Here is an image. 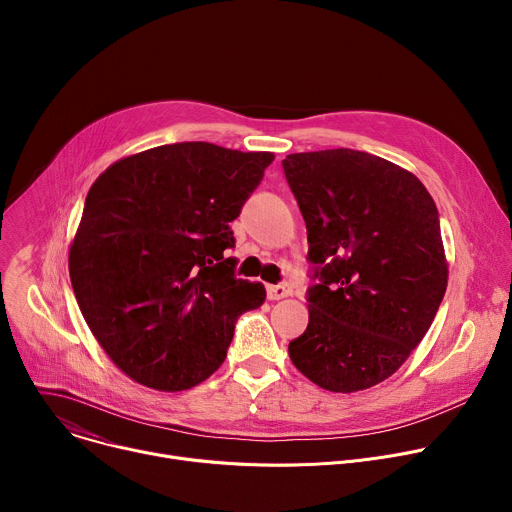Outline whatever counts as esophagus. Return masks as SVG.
Segmentation results:
<instances>
[{"mask_svg": "<svg viewBox=\"0 0 512 512\" xmlns=\"http://www.w3.org/2000/svg\"><path fill=\"white\" fill-rule=\"evenodd\" d=\"M291 296V285L287 281H281L277 285H267V298L269 300H281Z\"/></svg>", "mask_w": 512, "mask_h": 512, "instance_id": "esophagus-1", "label": "esophagus"}]
</instances>
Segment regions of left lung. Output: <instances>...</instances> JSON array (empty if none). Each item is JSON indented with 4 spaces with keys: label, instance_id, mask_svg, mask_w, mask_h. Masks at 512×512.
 Listing matches in <instances>:
<instances>
[{
    "label": "left lung",
    "instance_id": "obj_1",
    "mask_svg": "<svg viewBox=\"0 0 512 512\" xmlns=\"http://www.w3.org/2000/svg\"><path fill=\"white\" fill-rule=\"evenodd\" d=\"M281 166L316 281L289 358L326 391L369 389L407 360L444 300L440 214L411 172L367 152L289 154Z\"/></svg>",
    "mask_w": 512,
    "mask_h": 512
}]
</instances>
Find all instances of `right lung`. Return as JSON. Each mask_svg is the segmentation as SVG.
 <instances>
[{"mask_svg":"<svg viewBox=\"0 0 512 512\" xmlns=\"http://www.w3.org/2000/svg\"><path fill=\"white\" fill-rule=\"evenodd\" d=\"M269 152L206 141L145 150L91 186L68 253L79 308L133 381L184 391L227 358L241 314L263 283L235 275L231 225L261 184Z\"/></svg>","mask_w":512,"mask_h":512,"instance_id":"1","label":"right lung"}]
</instances>
